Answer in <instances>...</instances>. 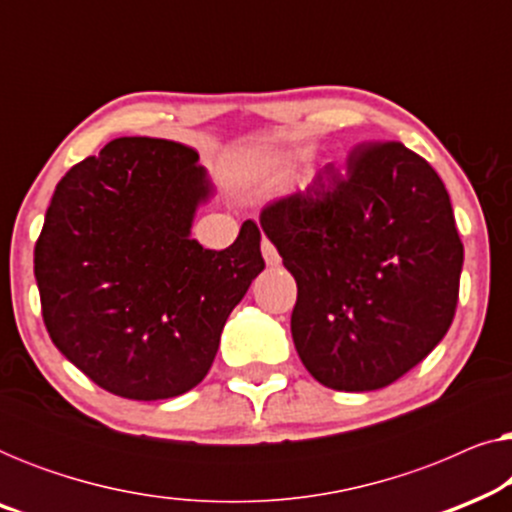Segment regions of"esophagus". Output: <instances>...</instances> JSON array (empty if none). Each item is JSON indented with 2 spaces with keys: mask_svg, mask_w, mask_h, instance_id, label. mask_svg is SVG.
Segmentation results:
<instances>
[{
  "mask_svg": "<svg viewBox=\"0 0 512 512\" xmlns=\"http://www.w3.org/2000/svg\"><path fill=\"white\" fill-rule=\"evenodd\" d=\"M263 258H265V263L270 265V268H277L279 263H282V258H279V254H277V249L272 247V242H268V240H263Z\"/></svg>",
  "mask_w": 512,
  "mask_h": 512,
  "instance_id": "obj_1",
  "label": "esophagus"
}]
</instances>
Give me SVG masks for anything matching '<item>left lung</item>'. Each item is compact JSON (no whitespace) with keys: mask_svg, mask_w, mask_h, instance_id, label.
<instances>
[{"mask_svg":"<svg viewBox=\"0 0 512 512\" xmlns=\"http://www.w3.org/2000/svg\"><path fill=\"white\" fill-rule=\"evenodd\" d=\"M261 228L296 277L293 345L324 387H387L445 338L464 244L445 184L408 146H356L345 170L265 205Z\"/></svg>","mask_w":512,"mask_h":512,"instance_id":"1","label":"left lung"}]
</instances>
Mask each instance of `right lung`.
Returning <instances> with one entry per match:
<instances>
[{"label":"right lung","instance_id":"obj_1","mask_svg":"<svg viewBox=\"0 0 512 512\" xmlns=\"http://www.w3.org/2000/svg\"><path fill=\"white\" fill-rule=\"evenodd\" d=\"M212 195L198 153L151 137L114 139L55 186L34 247L41 314L97 387L160 401L205 380L226 319L265 268L254 221L223 251L193 240Z\"/></svg>","mask_w":512,"mask_h":512}]
</instances>
